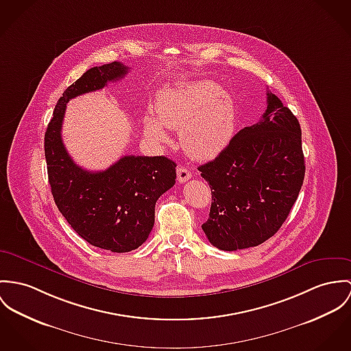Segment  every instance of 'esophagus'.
Returning a JSON list of instances; mask_svg holds the SVG:
<instances>
[{"label": "esophagus", "mask_w": 351, "mask_h": 351, "mask_svg": "<svg viewBox=\"0 0 351 351\" xmlns=\"http://www.w3.org/2000/svg\"><path fill=\"white\" fill-rule=\"evenodd\" d=\"M191 173L186 167L180 166V167L177 169V180H178L180 184H184V182H186V181L191 180Z\"/></svg>", "instance_id": "34e87169"}]
</instances>
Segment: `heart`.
<instances>
[{
	"mask_svg": "<svg viewBox=\"0 0 351 351\" xmlns=\"http://www.w3.org/2000/svg\"><path fill=\"white\" fill-rule=\"evenodd\" d=\"M234 125V106L221 88L210 82H191L166 88L157 103V117L143 119L145 135L167 142L165 128L180 130L182 149L195 160H208L223 150Z\"/></svg>",
	"mask_w": 351,
	"mask_h": 351,
	"instance_id": "heart-1",
	"label": "heart"
}]
</instances>
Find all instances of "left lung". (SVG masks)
<instances>
[{
	"mask_svg": "<svg viewBox=\"0 0 351 351\" xmlns=\"http://www.w3.org/2000/svg\"><path fill=\"white\" fill-rule=\"evenodd\" d=\"M212 191L208 240L221 251L256 247L286 221L304 180L299 121L267 91L260 122L240 130L223 152L198 167Z\"/></svg>",
	"mask_w": 351,
	"mask_h": 351,
	"instance_id": "8db88e82",
	"label": "left lung"
}]
</instances>
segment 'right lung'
<instances>
[{"mask_svg": "<svg viewBox=\"0 0 351 351\" xmlns=\"http://www.w3.org/2000/svg\"><path fill=\"white\" fill-rule=\"evenodd\" d=\"M119 62L86 71L63 93L45 131L44 150L53 199L72 229L91 245L117 254L141 247L156 219V202L176 184V162L126 156L103 171H88L69 157L62 139L66 103L117 82L128 72Z\"/></svg>", "mask_w": 351, "mask_h": 351, "instance_id": "obj_1", "label": "right lung"}]
</instances>
